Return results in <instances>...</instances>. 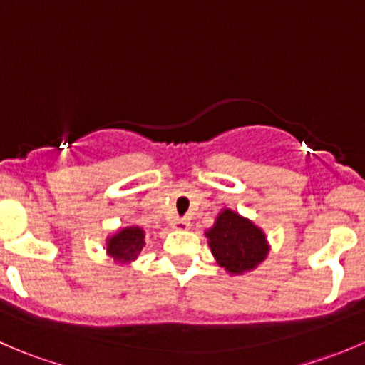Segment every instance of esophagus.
<instances>
[{
	"label": "esophagus",
	"instance_id": "esophagus-1",
	"mask_svg": "<svg viewBox=\"0 0 365 365\" xmlns=\"http://www.w3.org/2000/svg\"><path fill=\"white\" fill-rule=\"evenodd\" d=\"M173 227H175V230H189L190 220L189 219H176L175 222H173Z\"/></svg>",
	"mask_w": 365,
	"mask_h": 365
}]
</instances>
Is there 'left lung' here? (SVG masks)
Instances as JSON below:
<instances>
[{
  "label": "left lung",
  "mask_w": 365,
  "mask_h": 365,
  "mask_svg": "<svg viewBox=\"0 0 365 365\" xmlns=\"http://www.w3.org/2000/svg\"><path fill=\"white\" fill-rule=\"evenodd\" d=\"M206 237L217 263L230 274L252 270L267 257L268 245L263 231L233 210L219 213Z\"/></svg>",
  "instance_id": "obj_1"
}]
</instances>
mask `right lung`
Instances as JSON below:
<instances>
[{"label": "right lung", "instance_id": "right-lung-1", "mask_svg": "<svg viewBox=\"0 0 365 365\" xmlns=\"http://www.w3.org/2000/svg\"><path fill=\"white\" fill-rule=\"evenodd\" d=\"M145 245V231L138 226L123 227L111 238H108V254L114 259L125 263L138 257Z\"/></svg>", "mask_w": 365, "mask_h": 365}]
</instances>
